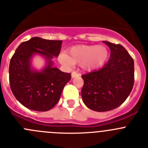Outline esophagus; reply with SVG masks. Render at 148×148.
Wrapping results in <instances>:
<instances>
[{"label":"esophagus","mask_w":148,"mask_h":148,"mask_svg":"<svg viewBox=\"0 0 148 148\" xmlns=\"http://www.w3.org/2000/svg\"><path fill=\"white\" fill-rule=\"evenodd\" d=\"M80 75L78 74V73H76V72L73 71V73H71V77L72 78H77V77H79Z\"/></svg>","instance_id":"esophagus-1"}]
</instances>
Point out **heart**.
<instances>
[{
	"label": "heart",
	"mask_w": 148,
	"mask_h": 148,
	"mask_svg": "<svg viewBox=\"0 0 148 148\" xmlns=\"http://www.w3.org/2000/svg\"><path fill=\"white\" fill-rule=\"evenodd\" d=\"M108 56V51L103 45H80L70 47L67 54L59 56V62L65 65L80 64L85 71H92L101 67Z\"/></svg>",
	"instance_id": "heart-1"
}]
</instances>
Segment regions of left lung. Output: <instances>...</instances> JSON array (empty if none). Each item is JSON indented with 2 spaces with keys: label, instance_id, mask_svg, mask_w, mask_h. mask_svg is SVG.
Wrapping results in <instances>:
<instances>
[{
  "label": "left lung",
  "instance_id": "left-lung-1",
  "mask_svg": "<svg viewBox=\"0 0 148 148\" xmlns=\"http://www.w3.org/2000/svg\"><path fill=\"white\" fill-rule=\"evenodd\" d=\"M111 50L110 59L101 70L82 75V100L95 112H107L120 106L132 90L134 62L120 45L103 41Z\"/></svg>",
  "mask_w": 148,
  "mask_h": 148
}]
</instances>
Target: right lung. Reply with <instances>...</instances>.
<instances>
[{
    "instance_id": "add662e5",
    "label": "right lung",
    "mask_w": 148,
    "mask_h": 148,
    "mask_svg": "<svg viewBox=\"0 0 148 148\" xmlns=\"http://www.w3.org/2000/svg\"><path fill=\"white\" fill-rule=\"evenodd\" d=\"M62 44V40L36 36L22 42L16 49L9 64V84L14 97L26 108L46 112L59 102L64 87L71 78L70 73L53 67V59L59 55ZM36 55L46 60L40 71L32 67V59Z\"/></svg>"
}]
</instances>
